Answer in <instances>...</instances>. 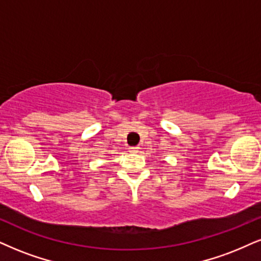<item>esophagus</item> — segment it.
<instances>
[{"label":"esophagus","instance_id":"34e87169","mask_svg":"<svg viewBox=\"0 0 261 261\" xmlns=\"http://www.w3.org/2000/svg\"><path fill=\"white\" fill-rule=\"evenodd\" d=\"M139 150H140L139 146H130L129 147V152H132V153H137Z\"/></svg>","mask_w":261,"mask_h":261}]
</instances>
